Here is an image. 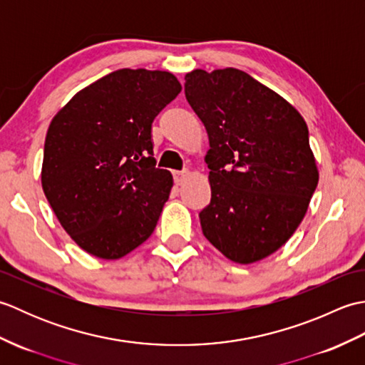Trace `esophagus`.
I'll list each match as a JSON object with an SVG mask.
<instances>
[{"mask_svg": "<svg viewBox=\"0 0 365 365\" xmlns=\"http://www.w3.org/2000/svg\"><path fill=\"white\" fill-rule=\"evenodd\" d=\"M188 175H190V170H175L174 173L175 185H183V182L187 180Z\"/></svg>", "mask_w": 365, "mask_h": 365, "instance_id": "34e87169", "label": "esophagus"}]
</instances>
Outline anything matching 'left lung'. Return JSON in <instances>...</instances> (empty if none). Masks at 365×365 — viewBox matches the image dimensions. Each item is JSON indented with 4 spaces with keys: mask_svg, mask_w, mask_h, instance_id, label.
Listing matches in <instances>:
<instances>
[{
    "mask_svg": "<svg viewBox=\"0 0 365 365\" xmlns=\"http://www.w3.org/2000/svg\"><path fill=\"white\" fill-rule=\"evenodd\" d=\"M185 96L210 141L204 237L232 262L267 257L297 230L319 183L304 119L238 68L187 73Z\"/></svg>",
    "mask_w": 365,
    "mask_h": 365,
    "instance_id": "8db88e82",
    "label": "left lung"
}]
</instances>
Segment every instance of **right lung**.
<instances>
[{
  "mask_svg": "<svg viewBox=\"0 0 365 365\" xmlns=\"http://www.w3.org/2000/svg\"><path fill=\"white\" fill-rule=\"evenodd\" d=\"M180 91L169 72L120 68L53 118L42 188L81 250L120 259L152 235L173 188L169 170L155 166L152 123Z\"/></svg>",
  "mask_w": 365,
  "mask_h": 365,
  "instance_id": "1",
  "label": "right lung"
}]
</instances>
